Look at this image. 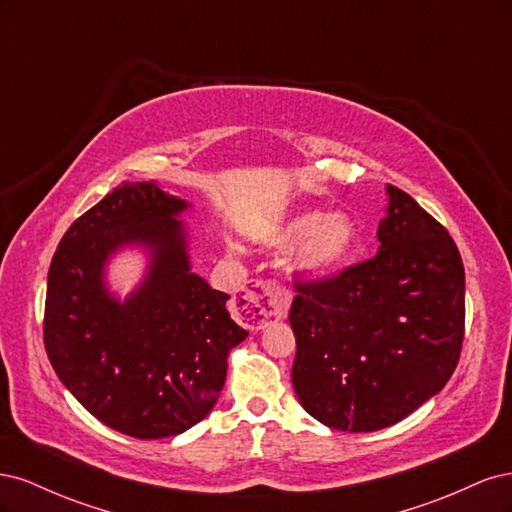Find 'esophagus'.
Returning <instances> with one entry per match:
<instances>
[{
  "instance_id": "obj_1",
  "label": "esophagus",
  "mask_w": 512,
  "mask_h": 512,
  "mask_svg": "<svg viewBox=\"0 0 512 512\" xmlns=\"http://www.w3.org/2000/svg\"><path fill=\"white\" fill-rule=\"evenodd\" d=\"M290 292L275 280L250 282L235 301V316L245 327H267L273 320L286 318Z\"/></svg>"
}]
</instances>
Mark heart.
Listing matches in <instances>:
<instances>
[{"label":"heart","instance_id":"1","mask_svg":"<svg viewBox=\"0 0 512 512\" xmlns=\"http://www.w3.org/2000/svg\"><path fill=\"white\" fill-rule=\"evenodd\" d=\"M265 243L269 247H297L294 265L307 277H327L342 269L359 243V228L344 211H301L273 226Z\"/></svg>","mask_w":512,"mask_h":512}]
</instances>
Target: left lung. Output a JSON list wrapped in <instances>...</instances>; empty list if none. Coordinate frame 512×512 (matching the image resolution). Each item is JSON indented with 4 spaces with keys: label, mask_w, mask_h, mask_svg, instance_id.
<instances>
[{
    "label": "left lung",
    "mask_w": 512,
    "mask_h": 512,
    "mask_svg": "<svg viewBox=\"0 0 512 512\" xmlns=\"http://www.w3.org/2000/svg\"><path fill=\"white\" fill-rule=\"evenodd\" d=\"M378 254L297 284L292 384L316 421L339 431L399 423L451 380L463 344L466 273L446 228L395 185Z\"/></svg>",
    "instance_id": "1"
}]
</instances>
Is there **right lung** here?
Segmentation results:
<instances>
[{
  "mask_svg": "<svg viewBox=\"0 0 512 512\" xmlns=\"http://www.w3.org/2000/svg\"><path fill=\"white\" fill-rule=\"evenodd\" d=\"M190 203L153 181L108 192L76 220L51 260L44 348L59 380L98 421L141 440L188 431L213 410L228 352L247 331L230 318L226 292L192 271ZM141 246L144 282L121 302L105 286V265Z\"/></svg>",
  "mask_w": 512,
  "mask_h": 512,
  "instance_id": "1",
  "label": "right lung"
}]
</instances>
